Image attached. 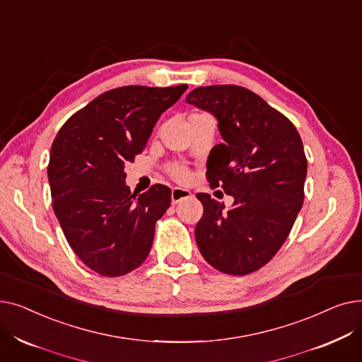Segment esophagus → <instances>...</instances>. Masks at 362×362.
Instances as JSON below:
<instances>
[{
  "instance_id": "esophagus-1",
  "label": "esophagus",
  "mask_w": 362,
  "mask_h": 362,
  "mask_svg": "<svg viewBox=\"0 0 362 362\" xmlns=\"http://www.w3.org/2000/svg\"><path fill=\"white\" fill-rule=\"evenodd\" d=\"M192 194L191 191H187V189H182V187H173V191H171V202L177 204L183 199L191 198Z\"/></svg>"
}]
</instances>
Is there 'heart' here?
I'll use <instances>...</instances> for the list:
<instances>
[{
    "instance_id": "obj_1",
    "label": "heart",
    "mask_w": 362,
    "mask_h": 362,
    "mask_svg": "<svg viewBox=\"0 0 362 362\" xmlns=\"http://www.w3.org/2000/svg\"><path fill=\"white\" fill-rule=\"evenodd\" d=\"M170 176L176 179L177 182H187L189 177H191V173H189V170L185 167V165H179V164H175L171 165L170 170H168Z\"/></svg>"
}]
</instances>
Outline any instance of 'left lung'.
Here are the masks:
<instances>
[{
	"label": "left lung",
	"instance_id": "1",
	"mask_svg": "<svg viewBox=\"0 0 362 362\" xmlns=\"http://www.w3.org/2000/svg\"><path fill=\"white\" fill-rule=\"evenodd\" d=\"M186 103L217 119L224 144L210 152L206 179L235 198L226 211L211 195L197 194L204 205L198 248L221 273H254L281 248L303 204L302 139L288 117L242 86H199Z\"/></svg>",
	"mask_w": 362,
	"mask_h": 362
}]
</instances>
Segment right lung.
Returning a JSON list of instances; mask_svg holds the SVG:
<instances>
[{
	"mask_svg": "<svg viewBox=\"0 0 362 362\" xmlns=\"http://www.w3.org/2000/svg\"><path fill=\"white\" fill-rule=\"evenodd\" d=\"M187 85L123 86L74 112L51 146L52 208L74 254L90 270L119 277L146 259L170 187L138 195L126 186L124 164L144 151L161 114Z\"/></svg>",
	"mask_w": 362,
	"mask_h": 362,
	"instance_id": "1",
	"label": "right lung"
}]
</instances>
